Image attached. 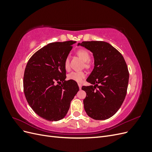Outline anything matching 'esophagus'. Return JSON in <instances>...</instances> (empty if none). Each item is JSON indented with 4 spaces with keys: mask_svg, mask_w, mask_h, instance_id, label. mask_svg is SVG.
Returning <instances> with one entry per match:
<instances>
[{
    "mask_svg": "<svg viewBox=\"0 0 152 152\" xmlns=\"http://www.w3.org/2000/svg\"><path fill=\"white\" fill-rule=\"evenodd\" d=\"M78 86L79 87V89H81V87H82V84H78Z\"/></svg>",
    "mask_w": 152,
    "mask_h": 152,
    "instance_id": "1",
    "label": "esophagus"
}]
</instances>
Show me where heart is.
Segmentation results:
<instances>
[{
	"instance_id": "heart-1",
	"label": "heart",
	"mask_w": 152,
	"mask_h": 152,
	"mask_svg": "<svg viewBox=\"0 0 152 152\" xmlns=\"http://www.w3.org/2000/svg\"><path fill=\"white\" fill-rule=\"evenodd\" d=\"M77 54L78 56L82 59V60L84 61V66L86 67H89L90 63V54L85 49H80L77 51ZM64 66H65V70H68L70 68V61L69 58H66L64 62ZM86 77V73L84 72H72L67 75V78L68 80H72L75 81L77 82H80L83 80L84 78Z\"/></svg>"
}]
</instances>
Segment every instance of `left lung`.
I'll list each match as a JSON object with an SVG mask.
<instances>
[{
  "label": "left lung",
  "mask_w": 152,
  "mask_h": 152,
  "mask_svg": "<svg viewBox=\"0 0 152 152\" xmlns=\"http://www.w3.org/2000/svg\"><path fill=\"white\" fill-rule=\"evenodd\" d=\"M93 53L94 68L87 81L94 86H82L86 91L85 111L94 120L112 117L121 108L127 94L129 73L121 53L103 41L79 43Z\"/></svg>",
  "instance_id": "1"
}]
</instances>
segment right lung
Here are the masks:
<instances>
[{"mask_svg": "<svg viewBox=\"0 0 152 152\" xmlns=\"http://www.w3.org/2000/svg\"><path fill=\"white\" fill-rule=\"evenodd\" d=\"M74 43H50L35 53L26 64L23 77L26 99L35 113L47 121L65 117L79 90L75 81L65 80L64 62Z\"/></svg>", "mask_w": 152, "mask_h": 152, "instance_id": "add662e5", "label": "right lung"}]
</instances>
